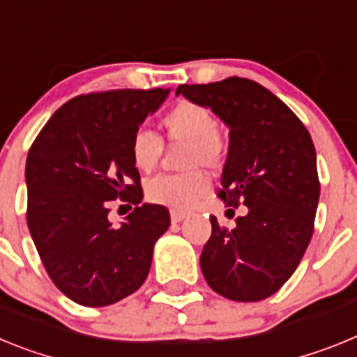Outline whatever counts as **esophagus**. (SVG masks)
I'll list each match as a JSON object with an SVG mask.
<instances>
[{
  "label": "esophagus",
  "mask_w": 357,
  "mask_h": 357,
  "mask_svg": "<svg viewBox=\"0 0 357 357\" xmlns=\"http://www.w3.org/2000/svg\"><path fill=\"white\" fill-rule=\"evenodd\" d=\"M187 217V212H181V210H170V219L172 222H179Z\"/></svg>",
  "instance_id": "34e87169"
}]
</instances>
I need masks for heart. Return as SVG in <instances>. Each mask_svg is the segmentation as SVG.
<instances>
[{"label": "heart", "mask_w": 357, "mask_h": 357, "mask_svg": "<svg viewBox=\"0 0 357 357\" xmlns=\"http://www.w3.org/2000/svg\"><path fill=\"white\" fill-rule=\"evenodd\" d=\"M161 126L170 144H187L183 151V174H160L145 185L147 199L172 210H188L210 190V179L203 170L221 169L228 160L230 145L217 129V120L206 105L197 102H179L167 111ZM163 153L160 135L151 129H136L131 136L129 154L132 165L142 172H151Z\"/></svg>", "instance_id": "heart-1"}]
</instances>
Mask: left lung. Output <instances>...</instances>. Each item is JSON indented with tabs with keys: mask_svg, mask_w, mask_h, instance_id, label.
<instances>
[{
	"mask_svg": "<svg viewBox=\"0 0 357 357\" xmlns=\"http://www.w3.org/2000/svg\"><path fill=\"white\" fill-rule=\"evenodd\" d=\"M176 93L210 107L230 127L219 197L226 213L246 206L231 231L210 217L212 235L201 253V271L225 298H268L298 268L314 231L320 179L311 135L255 80L228 77L181 84Z\"/></svg>",
	"mask_w": 357,
	"mask_h": 357,
	"instance_id": "obj_1",
	"label": "left lung"
}]
</instances>
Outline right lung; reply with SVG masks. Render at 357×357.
<instances>
[{"label":"right lung","mask_w":357,"mask_h":357,"mask_svg":"<svg viewBox=\"0 0 357 357\" xmlns=\"http://www.w3.org/2000/svg\"><path fill=\"white\" fill-rule=\"evenodd\" d=\"M169 89H111L71 98L52 114L26 158V225L48 277L88 307L119 302L145 282L169 210L140 204V172L129 144ZM119 199L133 212L116 229Z\"/></svg>","instance_id":"1"}]
</instances>
